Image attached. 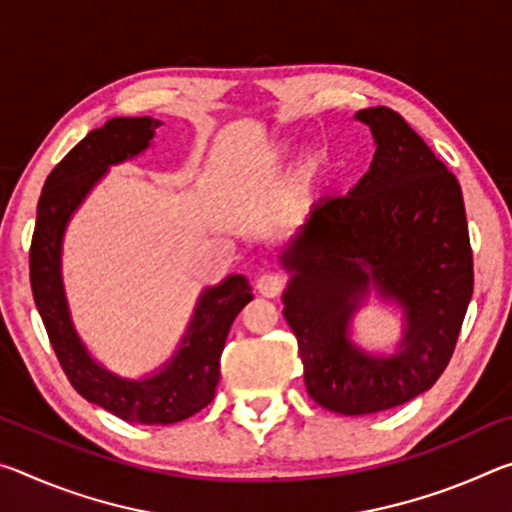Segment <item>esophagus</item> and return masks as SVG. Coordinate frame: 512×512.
<instances>
[{"label":"esophagus","mask_w":512,"mask_h":512,"mask_svg":"<svg viewBox=\"0 0 512 512\" xmlns=\"http://www.w3.org/2000/svg\"><path fill=\"white\" fill-rule=\"evenodd\" d=\"M284 287H287V280H284V275L280 273H264L257 280V291L262 293L264 298H277L284 291Z\"/></svg>","instance_id":"34e87169"}]
</instances>
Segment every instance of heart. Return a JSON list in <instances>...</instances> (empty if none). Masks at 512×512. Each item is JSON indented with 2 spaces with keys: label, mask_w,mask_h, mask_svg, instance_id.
<instances>
[{
  "label": "heart",
  "mask_w": 512,
  "mask_h": 512,
  "mask_svg": "<svg viewBox=\"0 0 512 512\" xmlns=\"http://www.w3.org/2000/svg\"><path fill=\"white\" fill-rule=\"evenodd\" d=\"M293 153H296V146H293V144H282L280 149H277L275 158H277V160H289V158H293ZM305 173H307V171H305Z\"/></svg>",
  "instance_id": "b5f03b06"
}]
</instances>
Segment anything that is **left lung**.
<instances>
[{
  "label": "left lung",
  "mask_w": 512,
  "mask_h": 512,
  "mask_svg": "<svg viewBox=\"0 0 512 512\" xmlns=\"http://www.w3.org/2000/svg\"><path fill=\"white\" fill-rule=\"evenodd\" d=\"M377 151L345 196L320 198L280 255L284 318L311 400L341 415L393 409L436 384L474 289L461 185L402 115L359 110ZM375 288L405 311L395 355H368L349 323Z\"/></svg>",
  "instance_id": "left-lung-1"
}]
</instances>
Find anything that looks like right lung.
<instances>
[{
	"label": "right lung",
	"instance_id": "right-lung-1",
	"mask_svg": "<svg viewBox=\"0 0 512 512\" xmlns=\"http://www.w3.org/2000/svg\"><path fill=\"white\" fill-rule=\"evenodd\" d=\"M158 126L162 121L153 117H115L85 135L45 180L29 253L33 300L69 384L88 402L137 424L187 420L214 400L230 325L253 300L244 275H230L205 289L176 354L142 379H126L103 368L76 334L60 275L65 228L110 164L149 149Z\"/></svg>",
	"mask_w": 512,
	"mask_h": 512
}]
</instances>
